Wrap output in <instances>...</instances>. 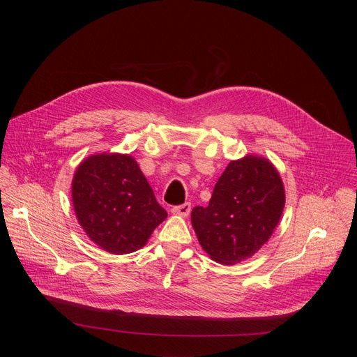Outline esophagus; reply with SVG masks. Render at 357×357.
<instances>
[{"label": "esophagus", "mask_w": 357, "mask_h": 357, "mask_svg": "<svg viewBox=\"0 0 357 357\" xmlns=\"http://www.w3.org/2000/svg\"><path fill=\"white\" fill-rule=\"evenodd\" d=\"M172 215L175 216H182V218H188L189 213H190V203H183V205H179V206H174L171 209Z\"/></svg>", "instance_id": "1"}]
</instances>
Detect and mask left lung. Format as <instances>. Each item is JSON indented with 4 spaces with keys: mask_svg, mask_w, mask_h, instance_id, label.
Returning <instances> with one entry per match:
<instances>
[{
    "mask_svg": "<svg viewBox=\"0 0 357 357\" xmlns=\"http://www.w3.org/2000/svg\"><path fill=\"white\" fill-rule=\"evenodd\" d=\"M284 205V183L275 167L263 157L245 155L230 161L208 208H193L190 220L209 257L233 266L254 256L268 241Z\"/></svg>",
    "mask_w": 357,
    "mask_h": 357,
    "instance_id": "left-lung-1",
    "label": "left lung"
}]
</instances>
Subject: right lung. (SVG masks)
Listing matches in <instances>:
<instances>
[{
    "mask_svg": "<svg viewBox=\"0 0 357 357\" xmlns=\"http://www.w3.org/2000/svg\"><path fill=\"white\" fill-rule=\"evenodd\" d=\"M72 202L89 238L112 254L139 250L168 216L127 154L86 158L72 181Z\"/></svg>",
    "mask_w": 357,
    "mask_h": 357,
    "instance_id": "obj_1",
    "label": "right lung"
}]
</instances>
